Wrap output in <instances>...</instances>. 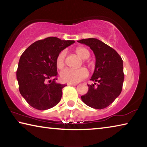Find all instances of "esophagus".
<instances>
[{"label": "esophagus", "instance_id": "1", "mask_svg": "<svg viewBox=\"0 0 147 147\" xmlns=\"http://www.w3.org/2000/svg\"><path fill=\"white\" fill-rule=\"evenodd\" d=\"M67 84L69 86H76L77 85V84H73V83H68Z\"/></svg>", "mask_w": 147, "mask_h": 147}]
</instances>
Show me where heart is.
<instances>
[{
	"mask_svg": "<svg viewBox=\"0 0 147 147\" xmlns=\"http://www.w3.org/2000/svg\"><path fill=\"white\" fill-rule=\"evenodd\" d=\"M75 53L80 58L86 59L89 57V52L88 50L84 47H77L75 49ZM66 53L65 51H62L58 54L56 58V66L58 69H61L65 66V63ZM88 76V71L85 68H80L78 69H73L67 68L63 69L61 72L60 77L61 80L64 82L76 84L83 80Z\"/></svg>",
	"mask_w": 147,
	"mask_h": 147,
	"instance_id": "obj_1",
	"label": "heart"
}]
</instances>
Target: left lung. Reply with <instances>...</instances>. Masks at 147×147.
<instances>
[{
	"label": "left lung",
	"mask_w": 147,
	"mask_h": 147,
	"mask_svg": "<svg viewBox=\"0 0 147 147\" xmlns=\"http://www.w3.org/2000/svg\"><path fill=\"white\" fill-rule=\"evenodd\" d=\"M78 42L90 47L96 58L94 71L90 79L94 83L88 85V91L81 96L82 100L91 108L104 109L121 93L124 78L123 59L113 49L96 38L84 39Z\"/></svg>",
	"instance_id": "left-lung-1"
}]
</instances>
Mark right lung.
Listing matches in <instances>:
<instances>
[{
	"label": "right lung",
	"mask_w": 147,
	"mask_h": 147,
	"mask_svg": "<svg viewBox=\"0 0 147 147\" xmlns=\"http://www.w3.org/2000/svg\"><path fill=\"white\" fill-rule=\"evenodd\" d=\"M74 42L49 37L34 42L22 54L17 79L20 93L29 105L39 110H45L59 103L62 89L67 85L56 82V58L61 51ZM51 78H54L53 81L48 80Z\"/></svg>",
	"instance_id": "obj_1"
}]
</instances>
